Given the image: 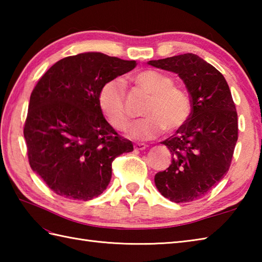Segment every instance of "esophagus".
Segmentation results:
<instances>
[{
  "instance_id": "esophagus-1",
  "label": "esophagus",
  "mask_w": 262,
  "mask_h": 262,
  "mask_svg": "<svg viewBox=\"0 0 262 262\" xmlns=\"http://www.w3.org/2000/svg\"><path fill=\"white\" fill-rule=\"evenodd\" d=\"M147 147L146 144H143V143H137L134 145V148L136 151H143V149H145Z\"/></svg>"
}]
</instances>
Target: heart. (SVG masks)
<instances>
[{"instance_id": "obj_1", "label": "heart", "mask_w": 262, "mask_h": 262, "mask_svg": "<svg viewBox=\"0 0 262 262\" xmlns=\"http://www.w3.org/2000/svg\"><path fill=\"white\" fill-rule=\"evenodd\" d=\"M134 84L149 98L144 108L145 118L133 125L128 135L137 141H148L160 136L166 129L179 130L191 115V102L181 88L176 86L173 79L155 70H143L132 77ZM99 107L109 124L118 130H125L130 116L125 103V85L120 80L108 81L98 97Z\"/></svg>"}]
</instances>
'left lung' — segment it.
<instances>
[{"instance_id": "1", "label": "left lung", "mask_w": 262, "mask_h": 262, "mask_svg": "<svg viewBox=\"0 0 262 262\" xmlns=\"http://www.w3.org/2000/svg\"><path fill=\"white\" fill-rule=\"evenodd\" d=\"M148 65L173 72L191 98V115L174 135L161 142L170 149V166L154 182L163 197L188 203L205 196L229 171L237 141V114L225 77L191 53Z\"/></svg>"}]
</instances>
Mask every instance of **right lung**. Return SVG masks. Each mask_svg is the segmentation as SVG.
Masks as SVG:
<instances>
[{"label": "right lung", "instance_id": "obj_1", "mask_svg": "<svg viewBox=\"0 0 262 262\" xmlns=\"http://www.w3.org/2000/svg\"><path fill=\"white\" fill-rule=\"evenodd\" d=\"M135 60L97 52L55 63L30 96L24 135L32 171L59 196L90 200L107 189L111 163L132 152L99 107L103 84L132 71Z\"/></svg>", "mask_w": 262, "mask_h": 262}]
</instances>
